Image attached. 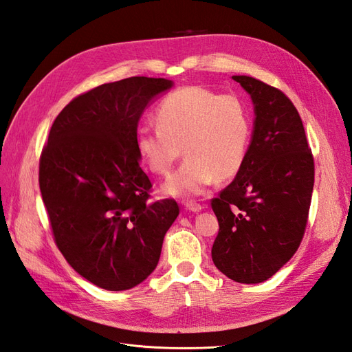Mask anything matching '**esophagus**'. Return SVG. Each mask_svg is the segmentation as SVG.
Instances as JSON below:
<instances>
[{
    "label": "esophagus",
    "instance_id": "1",
    "mask_svg": "<svg viewBox=\"0 0 352 352\" xmlns=\"http://www.w3.org/2000/svg\"><path fill=\"white\" fill-rule=\"evenodd\" d=\"M185 208L189 210V211H192V212H198L204 207H202L201 204H198V202H195V201H188V202H185Z\"/></svg>",
    "mask_w": 352,
    "mask_h": 352
}]
</instances>
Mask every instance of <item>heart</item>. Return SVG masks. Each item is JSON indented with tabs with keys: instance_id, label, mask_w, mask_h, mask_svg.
<instances>
[{
	"instance_id": "b5f03b06",
	"label": "heart",
	"mask_w": 352,
	"mask_h": 352,
	"mask_svg": "<svg viewBox=\"0 0 352 352\" xmlns=\"http://www.w3.org/2000/svg\"><path fill=\"white\" fill-rule=\"evenodd\" d=\"M157 126L136 133V148L148 168L167 176L185 148L186 163L170 177L163 192L198 197L216 182L235 177L251 141V117L241 100L201 87L173 91L160 102Z\"/></svg>"
}]
</instances>
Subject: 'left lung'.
<instances>
[{
	"instance_id": "left-lung-1",
	"label": "left lung",
	"mask_w": 352,
	"mask_h": 352,
	"mask_svg": "<svg viewBox=\"0 0 352 352\" xmlns=\"http://www.w3.org/2000/svg\"><path fill=\"white\" fill-rule=\"evenodd\" d=\"M254 102L247 160L211 199L219 233L216 267L239 283H260L292 258L302 241L314 186V158L295 105L278 88L232 76Z\"/></svg>"
}]
</instances>
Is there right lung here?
<instances>
[{
	"mask_svg": "<svg viewBox=\"0 0 352 352\" xmlns=\"http://www.w3.org/2000/svg\"><path fill=\"white\" fill-rule=\"evenodd\" d=\"M163 78L133 76L78 95L56 117L39 158V189L57 248L82 278L107 291L140 285L157 267L179 216L151 199L136 129Z\"/></svg>",
	"mask_w": 352,
	"mask_h": 352,
	"instance_id": "right-lung-1",
	"label": "right lung"
}]
</instances>
